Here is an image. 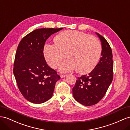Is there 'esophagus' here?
<instances>
[{
    "label": "esophagus",
    "mask_w": 130,
    "mask_h": 130,
    "mask_svg": "<svg viewBox=\"0 0 130 130\" xmlns=\"http://www.w3.org/2000/svg\"><path fill=\"white\" fill-rule=\"evenodd\" d=\"M66 76H67L66 75H60V77H61V78H64V77H66Z\"/></svg>",
    "instance_id": "1"
}]
</instances>
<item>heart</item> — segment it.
<instances>
[{"instance_id": "b5f03b06", "label": "heart", "mask_w": 130, "mask_h": 130, "mask_svg": "<svg viewBox=\"0 0 130 130\" xmlns=\"http://www.w3.org/2000/svg\"><path fill=\"white\" fill-rule=\"evenodd\" d=\"M55 44H46L44 55L52 68H58L66 56L69 58L60 66L62 72L76 69L80 74H87L95 68L101 55V45L93 36L75 30L61 32L54 38Z\"/></svg>"}]
</instances>
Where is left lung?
<instances>
[{
  "instance_id": "obj_1",
  "label": "left lung",
  "mask_w": 130,
  "mask_h": 130,
  "mask_svg": "<svg viewBox=\"0 0 130 130\" xmlns=\"http://www.w3.org/2000/svg\"><path fill=\"white\" fill-rule=\"evenodd\" d=\"M95 33L102 42V57L91 72L77 77L72 88L75 99L86 106L94 105L101 101L105 94L113 78L111 47L103 36L98 33Z\"/></svg>"
}]
</instances>
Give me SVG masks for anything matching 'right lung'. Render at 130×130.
Masks as SVG:
<instances>
[{"label": "right lung", "mask_w": 130, "mask_h": 130, "mask_svg": "<svg viewBox=\"0 0 130 130\" xmlns=\"http://www.w3.org/2000/svg\"><path fill=\"white\" fill-rule=\"evenodd\" d=\"M62 29H36L25 36L18 45L13 72L20 91L31 103L41 104L51 99L60 78L46 64L43 49L46 39Z\"/></svg>", "instance_id": "add662e5"}]
</instances>
